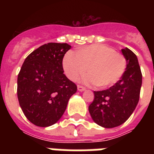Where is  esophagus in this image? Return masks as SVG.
<instances>
[{
  "label": "esophagus",
  "mask_w": 154,
  "mask_h": 154,
  "mask_svg": "<svg viewBox=\"0 0 154 154\" xmlns=\"http://www.w3.org/2000/svg\"><path fill=\"white\" fill-rule=\"evenodd\" d=\"M77 90L80 92L85 91V88L83 86H82V85H78V86H77Z\"/></svg>",
  "instance_id": "obj_1"
}]
</instances>
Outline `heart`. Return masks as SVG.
<instances>
[{"label":"heart","mask_w":154,"mask_h":154,"mask_svg":"<svg viewBox=\"0 0 154 154\" xmlns=\"http://www.w3.org/2000/svg\"><path fill=\"white\" fill-rule=\"evenodd\" d=\"M83 76L82 82L85 85L108 87L119 81L126 69L127 60L112 47L103 44L91 45L82 48L78 53L69 51L63 59L65 74L72 81Z\"/></svg>","instance_id":"1"}]
</instances>
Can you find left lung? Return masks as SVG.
I'll return each instance as SVG.
<instances>
[{
	"label": "left lung",
	"instance_id": "1",
	"mask_svg": "<svg viewBox=\"0 0 154 154\" xmlns=\"http://www.w3.org/2000/svg\"><path fill=\"white\" fill-rule=\"evenodd\" d=\"M127 60L121 80L102 91H94L89 111L94 122L104 128L119 126L128 120L140 97L142 74L137 56L128 48L122 49Z\"/></svg>",
	"mask_w": 154,
	"mask_h": 154
}]
</instances>
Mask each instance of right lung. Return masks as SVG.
Returning a JSON list of instances; mask_svg holds the SVG:
<instances>
[{
  "label": "right lung",
  "mask_w": 154,
  "mask_h": 154,
  "mask_svg": "<svg viewBox=\"0 0 154 154\" xmlns=\"http://www.w3.org/2000/svg\"><path fill=\"white\" fill-rule=\"evenodd\" d=\"M71 49L66 43H48L23 63L17 77V97L24 114L40 127L55 124L65 112L77 85L64 74L62 60Z\"/></svg>",
  "instance_id": "obj_1"
}]
</instances>
